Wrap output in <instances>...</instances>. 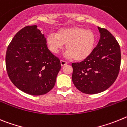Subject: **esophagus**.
<instances>
[{
	"label": "esophagus",
	"instance_id": "obj_1",
	"mask_svg": "<svg viewBox=\"0 0 127 127\" xmlns=\"http://www.w3.org/2000/svg\"><path fill=\"white\" fill-rule=\"evenodd\" d=\"M61 66H65V65L67 64V62L63 61V60H61Z\"/></svg>",
	"mask_w": 127,
	"mask_h": 127
}]
</instances>
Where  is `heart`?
<instances>
[{
  "instance_id": "obj_1",
  "label": "heart",
  "mask_w": 127,
  "mask_h": 127,
  "mask_svg": "<svg viewBox=\"0 0 127 127\" xmlns=\"http://www.w3.org/2000/svg\"><path fill=\"white\" fill-rule=\"evenodd\" d=\"M46 43L52 53L57 54L66 44V58L82 61L92 54L95 44V35L92 30L80 27H73L59 30L56 33L46 37Z\"/></svg>"
}]
</instances>
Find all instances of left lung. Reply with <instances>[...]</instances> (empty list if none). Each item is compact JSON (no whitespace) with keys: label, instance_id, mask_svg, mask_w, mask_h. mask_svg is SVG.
<instances>
[{"label":"left lung","instance_id":"left-lung-1","mask_svg":"<svg viewBox=\"0 0 127 127\" xmlns=\"http://www.w3.org/2000/svg\"><path fill=\"white\" fill-rule=\"evenodd\" d=\"M100 37L89 58L73 63L72 81L75 86L87 94L106 91L119 73L121 51L118 42L109 31L98 27Z\"/></svg>","mask_w":127,"mask_h":127}]
</instances>
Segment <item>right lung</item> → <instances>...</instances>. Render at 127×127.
<instances>
[{"label":"right lung","instance_id":"add662e5","mask_svg":"<svg viewBox=\"0 0 127 127\" xmlns=\"http://www.w3.org/2000/svg\"><path fill=\"white\" fill-rule=\"evenodd\" d=\"M5 66L14 85L33 95L49 92L61 67L36 25L24 27L14 36L7 49Z\"/></svg>","mask_w":127,"mask_h":127}]
</instances>
